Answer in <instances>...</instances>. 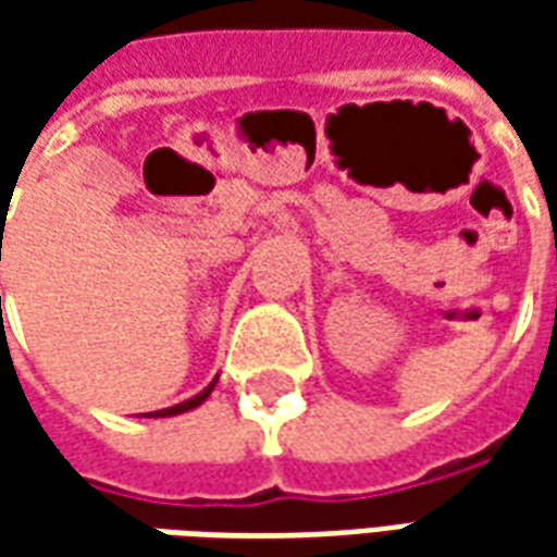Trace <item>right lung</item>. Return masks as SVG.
<instances>
[{"mask_svg":"<svg viewBox=\"0 0 557 557\" xmlns=\"http://www.w3.org/2000/svg\"><path fill=\"white\" fill-rule=\"evenodd\" d=\"M0 253H2V250H0ZM0 259H2V256H0ZM214 385H218V379H214V382H211V385H208L206 391H199V394H196V397L184 399V403H178V406H170V409L151 411V414H146V418H172V414H184V411L196 409V406H202V403H206L208 394H211V391H214Z\"/></svg>","mask_w":557,"mask_h":557,"instance_id":"obj_1","label":"right lung"}]
</instances>
